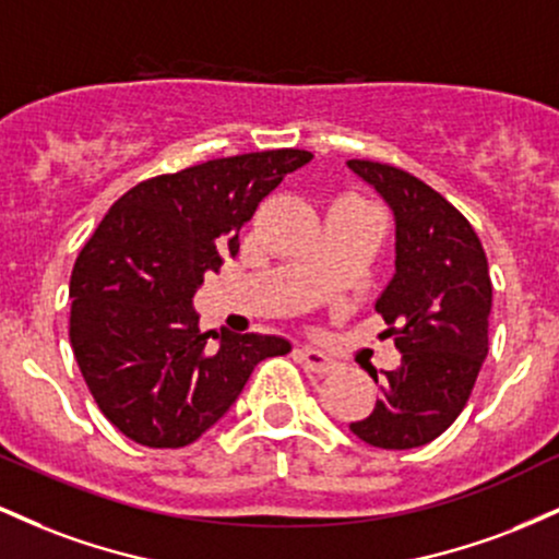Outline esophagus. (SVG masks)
Returning <instances> with one entry per match:
<instances>
[{
    "label": "esophagus",
    "mask_w": 559,
    "mask_h": 559,
    "mask_svg": "<svg viewBox=\"0 0 559 559\" xmlns=\"http://www.w3.org/2000/svg\"><path fill=\"white\" fill-rule=\"evenodd\" d=\"M297 360L305 365L307 370H312V373H333V370L338 368V362L333 360L331 355H325L323 349H316V346H299L297 349Z\"/></svg>",
    "instance_id": "34e87169"
}]
</instances>
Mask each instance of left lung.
<instances>
[{
  "instance_id": "1",
  "label": "left lung",
  "mask_w": 559,
  "mask_h": 559,
  "mask_svg": "<svg viewBox=\"0 0 559 559\" xmlns=\"http://www.w3.org/2000/svg\"><path fill=\"white\" fill-rule=\"evenodd\" d=\"M346 165L394 213L396 271L376 312L402 352L400 368H368L381 396L349 428L370 447L415 449L457 420L489 355V262L465 215L420 178L370 159Z\"/></svg>"
}]
</instances>
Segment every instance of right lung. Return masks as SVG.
<instances>
[{"mask_svg":"<svg viewBox=\"0 0 559 559\" xmlns=\"http://www.w3.org/2000/svg\"><path fill=\"white\" fill-rule=\"evenodd\" d=\"M312 159L271 150L207 159L126 191L70 275V346L105 418L141 447L178 449L213 428L254 365L292 344L199 331L204 273L239 252V230L288 173Z\"/></svg>","mask_w":559,"mask_h":559,"instance_id":"obj_1","label":"right lung"}]
</instances>
